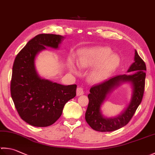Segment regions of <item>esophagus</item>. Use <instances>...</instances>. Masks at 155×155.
<instances>
[{"mask_svg": "<svg viewBox=\"0 0 155 155\" xmlns=\"http://www.w3.org/2000/svg\"><path fill=\"white\" fill-rule=\"evenodd\" d=\"M77 95L78 96H80L84 94V90L81 87H78L77 88Z\"/></svg>", "mask_w": 155, "mask_h": 155, "instance_id": "esophagus-1", "label": "esophagus"}]
</instances>
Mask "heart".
I'll return each instance as SVG.
<instances>
[{
	"mask_svg": "<svg viewBox=\"0 0 155 155\" xmlns=\"http://www.w3.org/2000/svg\"><path fill=\"white\" fill-rule=\"evenodd\" d=\"M111 53V50L106 47L87 49L81 55L79 66L81 68H88L100 63L90 75V80L95 82L102 81L109 76L120 62L117 55L110 54ZM71 69L74 73H77L73 62H71Z\"/></svg>",
	"mask_w": 155,
	"mask_h": 155,
	"instance_id": "1",
	"label": "heart"
}]
</instances>
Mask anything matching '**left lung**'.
<instances>
[{
    "label": "left lung",
    "mask_w": 155,
    "mask_h": 155,
    "mask_svg": "<svg viewBox=\"0 0 155 155\" xmlns=\"http://www.w3.org/2000/svg\"><path fill=\"white\" fill-rule=\"evenodd\" d=\"M146 70L145 63L135 51L134 63L127 70V72L136 71L134 74L117 75L92 86L90 90V93L87 96L89 103L85 119L93 130L102 132H112L120 129L129 123L142 100L144 92ZM124 82H130L133 87V96L129 105L117 117L105 118L100 110L101 104L106 96Z\"/></svg>",
    "instance_id": "8db88e82"
}]
</instances>
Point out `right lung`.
<instances>
[{
    "label": "right lung",
    "instance_id": "obj_1",
    "mask_svg": "<svg viewBox=\"0 0 155 155\" xmlns=\"http://www.w3.org/2000/svg\"><path fill=\"white\" fill-rule=\"evenodd\" d=\"M63 36L41 34L29 41L15 57L11 94L23 121L35 127H47L57 121L67 102L76 95V84L64 86L40 78L35 59L45 46L59 48Z\"/></svg>",
    "mask_w": 155,
    "mask_h": 155
}]
</instances>
